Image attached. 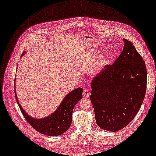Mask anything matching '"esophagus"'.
<instances>
[{
    "mask_svg": "<svg viewBox=\"0 0 156 156\" xmlns=\"http://www.w3.org/2000/svg\"><path fill=\"white\" fill-rule=\"evenodd\" d=\"M83 96L84 97H86V98L89 97V96H90L89 91V90H88L87 89H84V90H83Z\"/></svg>",
    "mask_w": 156,
    "mask_h": 156,
    "instance_id": "1",
    "label": "esophagus"
}]
</instances>
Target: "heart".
I'll use <instances>...</instances> for the list:
<instances>
[{
	"label": "heart",
	"mask_w": 156,
	"mask_h": 156,
	"mask_svg": "<svg viewBox=\"0 0 156 156\" xmlns=\"http://www.w3.org/2000/svg\"><path fill=\"white\" fill-rule=\"evenodd\" d=\"M108 62V58L106 57H101L99 59H98V61L96 62V65H95V67L96 68H100V67H103L105 66Z\"/></svg>",
	"instance_id": "obj_1"
}]
</instances>
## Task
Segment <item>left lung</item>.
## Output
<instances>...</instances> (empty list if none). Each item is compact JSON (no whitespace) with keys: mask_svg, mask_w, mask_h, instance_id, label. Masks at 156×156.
<instances>
[{"mask_svg":"<svg viewBox=\"0 0 156 156\" xmlns=\"http://www.w3.org/2000/svg\"><path fill=\"white\" fill-rule=\"evenodd\" d=\"M117 59L106 65L92 81L90 101L97 124L116 132L138 112L147 89V68L133 44L126 39Z\"/></svg>","mask_w":156,"mask_h":156,"instance_id":"left-lung-1","label":"left lung"}]
</instances>
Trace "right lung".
Wrapping results in <instances>:
<instances>
[{
	"label": "right lung",
	"instance_id": "obj_1",
	"mask_svg": "<svg viewBox=\"0 0 156 156\" xmlns=\"http://www.w3.org/2000/svg\"><path fill=\"white\" fill-rule=\"evenodd\" d=\"M24 53L25 51L22 55ZM82 88H77L70 92L66 95L55 112L48 117L39 119L32 118L25 112L18 102L16 92L15 97L20 110L28 123L39 133L51 136L62 134L70 127L73 110L74 106L82 98Z\"/></svg>",
	"mask_w": 156,
	"mask_h": 156
}]
</instances>
